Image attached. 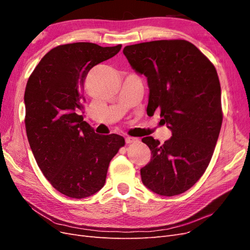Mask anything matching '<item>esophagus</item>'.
<instances>
[{
  "label": "esophagus",
  "instance_id": "esophagus-1",
  "mask_svg": "<svg viewBox=\"0 0 250 250\" xmlns=\"http://www.w3.org/2000/svg\"><path fill=\"white\" fill-rule=\"evenodd\" d=\"M139 140L137 139V138H131V137H127V138H125V142H126V144H131V143H135V142H138Z\"/></svg>",
  "mask_w": 250,
  "mask_h": 250
}]
</instances>
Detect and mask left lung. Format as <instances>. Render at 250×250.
<instances>
[{"mask_svg": "<svg viewBox=\"0 0 250 250\" xmlns=\"http://www.w3.org/2000/svg\"><path fill=\"white\" fill-rule=\"evenodd\" d=\"M132 69L147 77L148 116L160 110L172 137L142 142L151 161L141 169L143 184L162 196L192 188L206 172L222 125L221 86L214 64L184 40L153 41L123 50Z\"/></svg>", "mask_w": 250, "mask_h": 250, "instance_id": "8db88e82", "label": "left lung"}]
</instances>
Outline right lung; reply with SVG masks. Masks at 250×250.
Listing matches in <instances>:
<instances>
[{"instance_id": "obj_1", "label": "right lung", "mask_w": 250, "mask_h": 250, "mask_svg": "<svg viewBox=\"0 0 250 250\" xmlns=\"http://www.w3.org/2000/svg\"><path fill=\"white\" fill-rule=\"evenodd\" d=\"M121 48L62 44L42 58L28 79L24 101L30 147L44 177L67 197L81 199L100 191L110 161L125 145L121 135L95 133L79 115L87 73Z\"/></svg>"}]
</instances>
